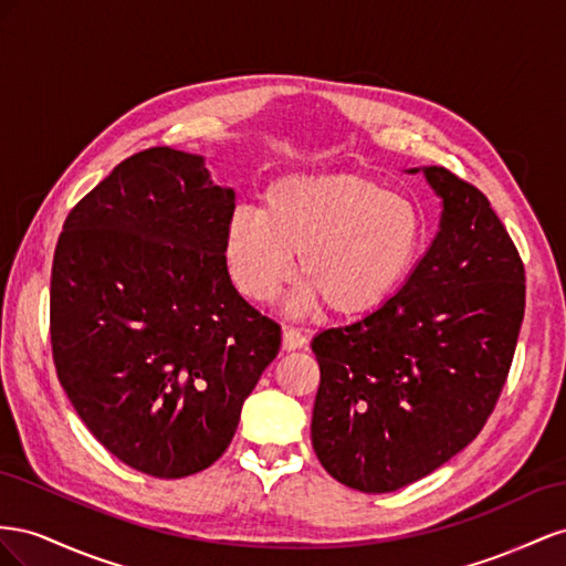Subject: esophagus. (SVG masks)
I'll use <instances>...</instances> for the list:
<instances>
[{
  "mask_svg": "<svg viewBox=\"0 0 566 566\" xmlns=\"http://www.w3.org/2000/svg\"><path fill=\"white\" fill-rule=\"evenodd\" d=\"M308 344V334L298 327H284V336H282V346L284 350H296Z\"/></svg>",
  "mask_w": 566,
  "mask_h": 566,
  "instance_id": "1",
  "label": "esophagus"
}]
</instances>
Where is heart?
I'll return each mask as SVG.
<instances>
[{"instance_id": "1", "label": "heart", "mask_w": 566, "mask_h": 566, "mask_svg": "<svg viewBox=\"0 0 566 566\" xmlns=\"http://www.w3.org/2000/svg\"><path fill=\"white\" fill-rule=\"evenodd\" d=\"M424 244V220L402 193L358 175H296L274 182L265 211L239 206L228 230L237 286L272 301L296 270L301 305L322 301L342 315L373 313L408 277Z\"/></svg>"}]
</instances>
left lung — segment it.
<instances>
[{"mask_svg": "<svg viewBox=\"0 0 566 566\" xmlns=\"http://www.w3.org/2000/svg\"><path fill=\"white\" fill-rule=\"evenodd\" d=\"M441 230L400 292L313 338L319 389L313 448L344 486L391 493L470 446L507 381L526 274L486 193L424 168Z\"/></svg>", "mask_w": 566, "mask_h": 566, "instance_id": "left-lung-1", "label": "left lung"}]
</instances>
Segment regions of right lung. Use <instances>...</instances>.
Listing matches in <instances>:
<instances>
[{"label": "right lung", "mask_w": 566, "mask_h": 566, "mask_svg": "<svg viewBox=\"0 0 566 566\" xmlns=\"http://www.w3.org/2000/svg\"><path fill=\"white\" fill-rule=\"evenodd\" d=\"M234 191L203 158L144 149L80 199L56 241L50 334L75 412L156 479L211 467L277 358L282 327L228 274Z\"/></svg>", "instance_id": "right-lung-1"}]
</instances>
